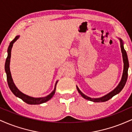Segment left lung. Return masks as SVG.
Instances as JSON below:
<instances>
[{
  "label": "left lung",
  "mask_w": 132,
  "mask_h": 132,
  "mask_svg": "<svg viewBox=\"0 0 132 132\" xmlns=\"http://www.w3.org/2000/svg\"><path fill=\"white\" fill-rule=\"evenodd\" d=\"M120 48H121V51H122V57H123V75H122V79H121V81L120 82L119 84L117 86V87H116L114 90H112V92H110V93L107 94V95H104V96L100 98H91L87 96V95H84V94L82 92L81 90H79V89L76 86L77 89H78L79 93L81 95V96H82L84 99L89 100V101H92V102H105V101H109V100L111 99L112 97L116 95L117 94H119L121 90H122L123 88V87L125 86V84H126V82L127 80V78H128V67H129V63H128V57H127V54L126 53V51L123 48V42H122V40L121 39H120Z\"/></svg>",
  "instance_id": "1"
}]
</instances>
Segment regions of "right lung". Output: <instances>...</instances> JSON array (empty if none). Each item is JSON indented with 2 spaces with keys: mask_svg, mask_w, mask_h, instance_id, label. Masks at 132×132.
<instances>
[{
  "mask_svg": "<svg viewBox=\"0 0 132 132\" xmlns=\"http://www.w3.org/2000/svg\"><path fill=\"white\" fill-rule=\"evenodd\" d=\"M19 36H16V37L10 43V45H9V46L8 48V56H7V59H6L5 61V70L6 72V74H7V82H8V85L9 88H10L11 91L13 92V94L15 96L18 97L20 98L22 101H23L24 102H26L27 104H33V105H36V104H42V103L46 102L48 101H49L50 99H51V98L53 96L54 93H55L56 90V84L57 81L56 82L55 86H54V89L53 91L51 92V94H50L49 95H47V96L45 97H40V98H34L32 97L28 96V95L24 94H23L22 92H20V90L16 88L15 85L13 83V81L12 80V78L11 76V73H10V56H11V50L12 48L13 43H15V42H16L17 39H19Z\"/></svg>",
  "mask_w": 132,
  "mask_h": 132,
  "instance_id": "right-lung-1",
  "label": "right lung"
}]
</instances>
